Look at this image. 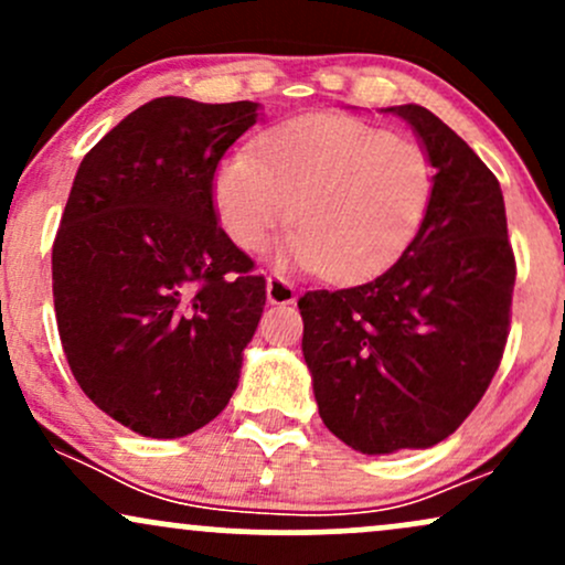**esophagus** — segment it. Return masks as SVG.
<instances>
[{"label": "esophagus", "instance_id": "obj_1", "mask_svg": "<svg viewBox=\"0 0 565 565\" xmlns=\"http://www.w3.org/2000/svg\"><path fill=\"white\" fill-rule=\"evenodd\" d=\"M265 295H268V302L274 305H291L297 300L295 287L281 276H268V281H265Z\"/></svg>", "mask_w": 565, "mask_h": 565}]
</instances>
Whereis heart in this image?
<instances>
[{"instance_id":"b5f03b06","label":"heart","mask_w":565,"mask_h":565,"mask_svg":"<svg viewBox=\"0 0 565 565\" xmlns=\"http://www.w3.org/2000/svg\"><path fill=\"white\" fill-rule=\"evenodd\" d=\"M436 164L419 142L340 116L278 127L220 164L215 210L238 249H263L291 217L289 260L329 281H359L391 265L423 228Z\"/></svg>"}]
</instances>
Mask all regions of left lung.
Returning <instances> with one entry per match:
<instances>
[{
	"instance_id": "8db88e82",
	"label": "left lung",
	"mask_w": 565,
	"mask_h": 565,
	"mask_svg": "<svg viewBox=\"0 0 565 565\" xmlns=\"http://www.w3.org/2000/svg\"><path fill=\"white\" fill-rule=\"evenodd\" d=\"M387 111L436 164L423 228L385 274L297 302L323 425L361 454L427 449L468 419L502 361L515 287L494 172L427 108Z\"/></svg>"
}]
</instances>
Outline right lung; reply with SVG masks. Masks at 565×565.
I'll list each match as a JSON object with an SVG mask.
<instances>
[{
    "label": "right lung",
    "mask_w": 565,
    "mask_h": 565,
    "mask_svg": "<svg viewBox=\"0 0 565 565\" xmlns=\"http://www.w3.org/2000/svg\"><path fill=\"white\" fill-rule=\"evenodd\" d=\"M257 103L157 97L76 170L53 244L55 319L76 382L148 438H180L228 406L265 278L217 225L220 159Z\"/></svg>",
    "instance_id": "right-lung-1"
}]
</instances>
